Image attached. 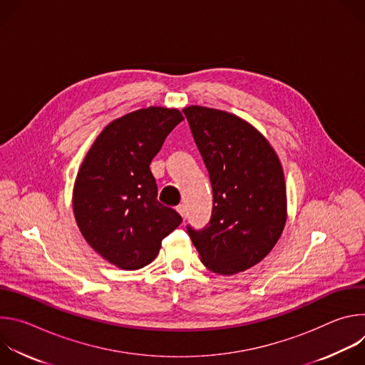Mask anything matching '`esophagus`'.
<instances>
[{
    "mask_svg": "<svg viewBox=\"0 0 365 365\" xmlns=\"http://www.w3.org/2000/svg\"><path fill=\"white\" fill-rule=\"evenodd\" d=\"M176 210H178V212L182 215V218L185 220V218H186V206H185V205H179V206L176 207Z\"/></svg>",
    "mask_w": 365,
    "mask_h": 365,
    "instance_id": "esophagus-1",
    "label": "esophagus"
}]
</instances>
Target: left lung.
<instances>
[{"label": "left lung", "mask_w": 365, "mask_h": 365, "mask_svg": "<svg viewBox=\"0 0 365 365\" xmlns=\"http://www.w3.org/2000/svg\"><path fill=\"white\" fill-rule=\"evenodd\" d=\"M183 113L214 192L210 224L187 227L189 237L211 272H244L273 250L286 224L280 160L264 135L234 114L199 106Z\"/></svg>", "instance_id": "1"}]
</instances>
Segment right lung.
Here are the masks:
<instances>
[{
	"label": "right lung",
	"mask_w": 365,
	"mask_h": 365,
	"mask_svg": "<svg viewBox=\"0 0 365 365\" xmlns=\"http://www.w3.org/2000/svg\"><path fill=\"white\" fill-rule=\"evenodd\" d=\"M179 110L148 107L110 123L93 141L73 186V214L86 242L108 263L137 270L158 257L182 217L158 200L150 163Z\"/></svg>",
	"instance_id": "add662e5"
}]
</instances>
